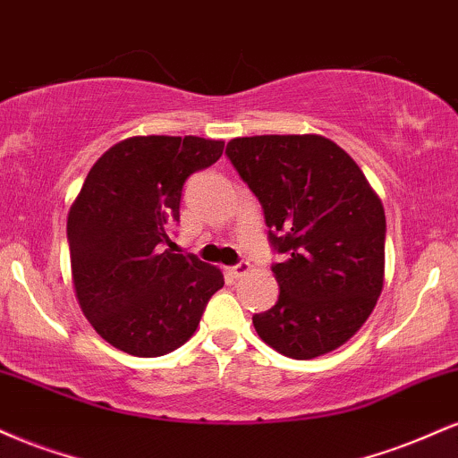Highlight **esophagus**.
I'll return each mask as SVG.
<instances>
[{
    "label": "esophagus",
    "mask_w": 458,
    "mask_h": 458,
    "mask_svg": "<svg viewBox=\"0 0 458 458\" xmlns=\"http://www.w3.org/2000/svg\"><path fill=\"white\" fill-rule=\"evenodd\" d=\"M250 269H251V265L250 262H239V265H234V267H228V276H233V277H243L245 273H250Z\"/></svg>",
    "instance_id": "34e87169"
}]
</instances>
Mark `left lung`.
Listing matches in <instances>:
<instances>
[{"label":"left lung","instance_id":"left-lung-1","mask_svg":"<svg viewBox=\"0 0 458 458\" xmlns=\"http://www.w3.org/2000/svg\"><path fill=\"white\" fill-rule=\"evenodd\" d=\"M254 191L284 262L276 306L254 314L277 353L312 360L353 338L386 276V213L364 172L323 135H254L225 148Z\"/></svg>","mask_w":458,"mask_h":458}]
</instances>
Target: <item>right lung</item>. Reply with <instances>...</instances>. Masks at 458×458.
<instances>
[{
    "label": "right lung",
    "mask_w": 458,
    "mask_h": 458,
    "mask_svg": "<svg viewBox=\"0 0 458 458\" xmlns=\"http://www.w3.org/2000/svg\"><path fill=\"white\" fill-rule=\"evenodd\" d=\"M222 140L140 135L112 146L68 211L71 269L81 312L103 340L135 357L185 344L224 276L174 254L182 185L222 157Z\"/></svg>",
    "instance_id": "right-lung-1"
}]
</instances>
